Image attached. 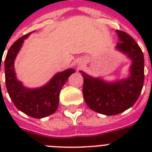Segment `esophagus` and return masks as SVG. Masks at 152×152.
<instances>
[{"mask_svg": "<svg viewBox=\"0 0 152 152\" xmlns=\"http://www.w3.org/2000/svg\"><path fill=\"white\" fill-rule=\"evenodd\" d=\"M80 65H81V64H80Z\"/></svg>", "mask_w": 152, "mask_h": 152, "instance_id": "34e87169", "label": "esophagus"}]
</instances>
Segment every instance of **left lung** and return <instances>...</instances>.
<instances>
[{"mask_svg":"<svg viewBox=\"0 0 152 152\" xmlns=\"http://www.w3.org/2000/svg\"><path fill=\"white\" fill-rule=\"evenodd\" d=\"M116 50L132 60L129 75L122 80L107 81L80 71L84 77L83 95L89 108L100 114L121 113L135 104L144 84V56L136 42L123 31L116 30Z\"/></svg>","mask_w":152,"mask_h":152,"instance_id":"left-lung-1","label":"left lung"}]
</instances>
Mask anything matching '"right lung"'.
Wrapping results in <instances>:
<instances>
[{
	"instance_id": "add662e5",
	"label": "right lung",
	"mask_w": 152,
	"mask_h": 152,
	"mask_svg": "<svg viewBox=\"0 0 152 152\" xmlns=\"http://www.w3.org/2000/svg\"><path fill=\"white\" fill-rule=\"evenodd\" d=\"M30 33L18 39L8 50L4 61L5 82L8 94L19 110L31 117L41 119L50 116L57 110L60 91L70 75L75 71L68 68L58 72L40 88H28L23 85L16 76L14 61L24 40Z\"/></svg>"
}]
</instances>
